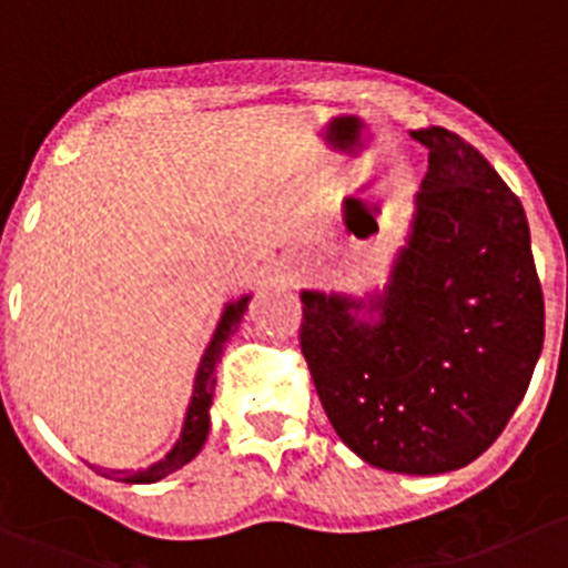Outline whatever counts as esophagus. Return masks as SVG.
<instances>
[{"label": "esophagus", "instance_id": "1", "mask_svg": "<svg viewBox=\"0 0 568 568\" xmlns=\"http://www.w3.org/2000/svg\"><path fill=\"white\" fill-rule=\"evenodd\" d=\"M302 277H305V268H302L300 263H296V266H291L288 272H285V283H291V285H294V283H300Z\"/></svg>", "mask_w": 568, "mask_h": 568}]
</instances>
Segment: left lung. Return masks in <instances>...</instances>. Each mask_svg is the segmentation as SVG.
Masks as SVG:
<instances>
[{
  "instance_id": "1",
  "label": "left lung",
  "mask_w": 568,
  "mask_h": 568,
  "mask_svg": "<svg viewBox=\"0 0 568 568\" xmlns=\"http://www.w3.org/2000/svg\"><path fill=\"white\" fill-rule=\"evenodd\" d=\"M412 136L428 148V173L390 283L371 302L302 291L300 346L359 459L439 475L478 459L528 393L544 294L528 216L495 168L443 125Z\"/></svg>"
}]
</instances>
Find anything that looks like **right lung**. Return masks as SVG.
<instances>
[{"mask_svg": "<svg viewBox=\"0 0 568 568\" xmlns=\"http://www.w3.org/2000/svg\"><path fill=\"white\" fill-rule=\"evenodd\" d=\"M247 302L250 296H242L239 302H227L225 305V313H222L220 324H216L214 337H211L209 348H205L203 359H200L197 376H194V393H192V400H189L186 420H183L181 439L175 443V448L170 450L162 462L151 464L148 469H136V473H129V469H112V473H106V478L112 475L114 480H123V484H156V480L178 473L183 464H189L200 454V448H203L205 439H209V428H211L209 409H211V400H214L216 363L222 359V348H225V343L231 341V335L239 329V324H242L244 311H247Z\"/></svg>", "mask_w": 568, "mask_h": 568, "instance_id": "add662e5", "label": "right lung"}]
</instances>
